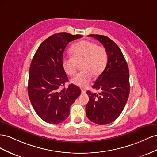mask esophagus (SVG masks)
I'll return each instance as SVG.
<instances>
[{"label":"esophagus","mask_w":157,"mask_h":157,"mask_svg":"<svg viewBox=\"0 0 157 157\" xmlns=\"http://www.w3.org/2000/svg\"><path fill=\"white\" fill-rule=\"evenodd\" d=\"M82 93H86V90H83H83H82Z\"/></svg>","instance_id":"obj_1"}]
</instances>
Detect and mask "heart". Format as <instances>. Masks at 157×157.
I'll list each match as a JSON object with an SVG mask.
<instances>
[{"label":"heart","instance_id":"b5f03b06","mask_svg":"<svg viewBox=\"0 0 157 157\" xmlns=\"http://www.w3.org/2000/svg\"><path fill=\"white\" fill-rule=\"evenodd\" d=\"M71 56L62 59V66L66 73L73 75L78 64H82V72L71 79V83L81 88L87 87L93 76L99 75L108 62V53L103 47L90 41H82L70 48Z\"/></svg>","mask_w":157,"mask_h":157}]
</instances>
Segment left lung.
Returning a JSON list of instances; mask_svg holds the SVG:
<instances>
[{"mask_svg": "<svg viewBox=\"0 0 157 157\" xmlns=\"http://www.w3.org/2000/svg\"><path fill=\"white\" fill-rule=\"evenodd\" d=\"M102 43L108 53V62L93 88L98 94L87 91L89 100L86 115L91 122L106 125L114 122L124 110L129 94V74L126 59L113 40L104 35H89Z\"/></svg>", "mask_w": 157, "mask_h": 157, "instance_id": "obj_1", "label": "left lung"}]
</instances>
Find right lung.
I'll list each match as a JSON object with an SVG mask.
<instances>
[{
    "mask_svg": "<svg viewBox=\"0 0 157 157\" xmlns=\"http://www.w3.org/2000/svg\"><path fill=\"white\" fill-rule=\"evenodd\" d=\"M81 35L62 32L54 34L40 44L30 65L28 91L35 113L48 124L61 123L68 117L70 109L81 89L68 81L62 66V56L69 42Z\"/></svg>",
    "mask_w": 157,
    "mask_h": 157,
    "instance_id": "1",
    "label": "right lung"
}]
</instances>
